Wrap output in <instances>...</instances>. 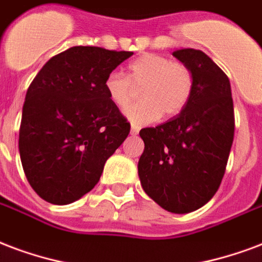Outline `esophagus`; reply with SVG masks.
Wrapping results in <instances>:
<instances>
[{
	"instance_id": "1",
	"label": "esophagus",
	"mask_w": 262,
	"mask_h": 262,
	"mask_svg": "<svg viewBox=\"0 0 262 262\" xmlns=\"http://www.w3.org/2000/svg\"><path fill=\"white\" fill-rule=\"evenodd\" d=\"M138 133H139V127L138 125H135V124H133V125H131V134H133V135H137Z\"/></svg>"
}]
</instances>
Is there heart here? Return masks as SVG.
I'll return each instance as SVG.
<instances>
[{
  "label": "heart",
  "mask_w": 262,
  "mask_h": 262,
  "mask_svg": "<svg viewBox=\"0 0 262 262\" xmlns=\"http://www.w3.org/2000/svg\"><path fill=\"white\" fill-rule=\"evenodd\" d=\"M193 74L181 62L157 54H145L127 66V76L112 72L103 80L110 103L124 109L132 101L135 88L141 86L143 101L125 110L135 124H149L164 115L176 117L184 112L193 92Z\"/></svg>",
  "instance_id": "1"
}]
</instances>
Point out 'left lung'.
Masks as SVG:
<instances>
[{"mask_svg":"<svg viewBox=\"0 0 262 262\" xmlns=\"http://www.w3.org/2000/svg\"><path fill=\"white\" fill-rule=\"evenodd\" d=\"M172 55L193 74V92L182 113L139 131L145 149L138 176L160 207L186 214L203 207L220 188L235 133L231 82L199 49Z\"/></svg>","mask_w":262,"mask_h":262,"instance_id":"8db88e82","label":"left lung"}]
</instances>
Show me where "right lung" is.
Returning <instances> with one entry per match:
<instances>
[{
    "label": "right lung",
    "mask_w": 262,
    "mask_h": 262,
    "mask_svg": "<svg viewBox=\"0 0 262 262\" xmlns=\"http://www.w3.org/2000/svg\"><path fill=\"white\" fill-rule=\"evenodd\" d=\"M133 54L72 47L49 59L29 86L19 153L29 184L45 202L63 206L88 193L128 137L129 123L107 99L103 80Z\"/></svg>",
    "instance_id": "1"
}]
</instances>
